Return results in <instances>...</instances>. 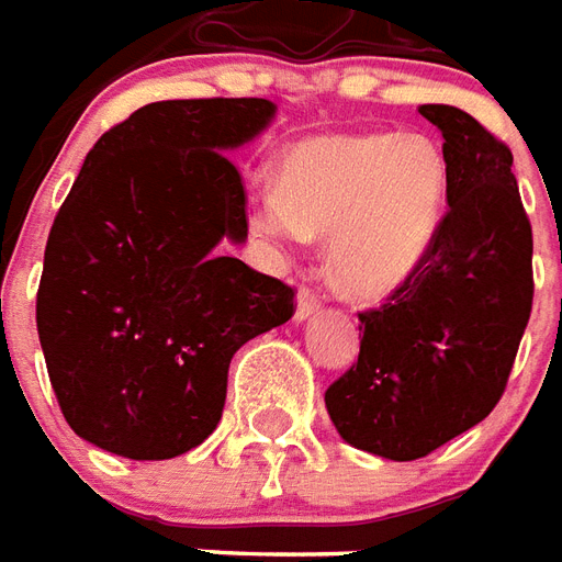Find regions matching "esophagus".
<instances>
[{"mask_svg": "<svg viewBox=\"0 0 562 562\" xmlns=\"http://www.w3.org/2000/svg\"><path fill=\"white\" fill-rule=\"evenodd\" d=\"M322 310V294L310 289V285H301V292H297V313L294 318L297 322H306V318H313L315 313Z\"/></svg>", "mask_w": 562, "mask_h": 562, "instance_id": "34e87169", "label": "esophagus"}]
</instances>
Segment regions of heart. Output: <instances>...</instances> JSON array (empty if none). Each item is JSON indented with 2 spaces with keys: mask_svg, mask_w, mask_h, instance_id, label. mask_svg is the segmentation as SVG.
I'll use <instances>...</instances> for the list:
<instances>
[{
  "mask_svg": "<svg viewBox=\"0 0 562 562\" xmlns=\"http://www.w3.org/2000/svg\"><path fill=\"white\" fill-rule=\"evenodd\" d=\"M447 196V164L417 133L303 139L280 160L277 196L252 226L280 244L330 238V273L351 297L398 289L426 259Z\"/></svg>",
  "mask_w": 562,
  "mask_h": 562,
  "instance_id": "b5f03b06",
  "label": "heart"
}]
</instances>
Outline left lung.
<instances>
[{
	"label": "left lung",
	"mask_w": 562,
	"mask_h": 562,
	"mask_svg": "<svg viewBox=\"0 0 562 562\" xmlns=\"http://www.w3.org/2000/svg\"><path fill=\"white\" fill-rule=\"evenodd\" d=\"M443 136L447 214L426 259L360 313V355L324 393L336 431L393 461L429 456L501 402L533 310V228L509 145L473 115L423 103Z\"/></svg>",
	"instance_id": "obj_1"
}]
</instances>
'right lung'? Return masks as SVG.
Here are the masks:
<instances>
[{
  "mask_svg": "<svg viewBox=\"0 0 562 562\" xmlns=\"http://www.w3.org/2000/svg\"><path fill=\"white\" fill-rule=\"evenodd\" d=\"M265 98L157 101L94 143L61 202L37 285V336L68 426L106 452L176 459L217 429L228 363L294 315V289L220 240L247 238L232 148Z\"/></svg>",
  "mask_w": 562,
  "mask_h": 562,
  "instance_id": "right-lung-1",
  "label": "right lung"
}]
</instances>
